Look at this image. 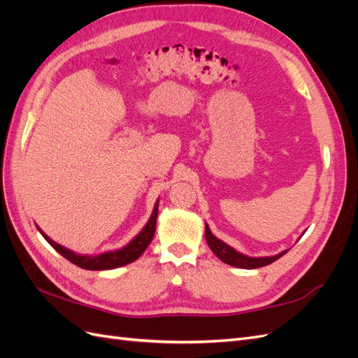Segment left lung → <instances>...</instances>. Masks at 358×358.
I'll list each match as a JSON object with an SVG mask.
<instances>
[{
  "instance_id": "8db88e82",
  "label": "left lung",
  "mask_w": 358,
  "mask_h": 358,
  "mask_svg": "<svg viewBox=\"0 0 358 358\" xmlns=\"http://www.w3.org/2000/svg\"><path fill=\"white\" fill-rule=\"evenodd\" d=\"M206 241H207V245L210 246V250L216 254V257L219 260L230 264V266L242 268V269H257L262 266H266V264H271L275 260H278L289 251L286 250L277 255H271V257H250V255H245L239 251H236L230 245H227L221 239H217V237L213 236V233L210 231L207 224H206Z\"/></svg>"
}]
</instances>
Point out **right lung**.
I'll list each match as a JSON object with an SVG mask.
<instances>
[{
	"instance_id": "obj_1",
	"label": "right lung",
	"mask_w": 358,
	"mask_h": 358,
	"mask_svg": "<svg viewBox=\"0 0 358 358\" xmlns=\"http://www.w3.org/2000/svg\"><path fill=\"white\" fill-rule=\"evenodd\" d=\"M157 213H159V201L154 204L152 213L148 219V222L145 224V227L139 231V234L133 237V239L125 246H122V248L113 250V251H106V252H101L96 255L77 254L74 251H71V250L65 248V246H62L57 242L50 239V237L45 234L38 225L36 227H38L39 233L45 237V241H47L54 250L60 252L63 257L69 260L71 263L77 264L78 268H83L87 271H108V269H116V268L125 266V264L133 263L134 260L141 257L143 251L146 250V246L151 243L152 237H154L155 224H157Z\"/></svg>"
}]
</instances>
